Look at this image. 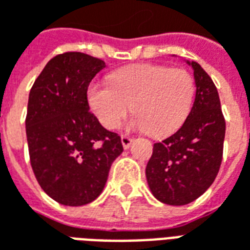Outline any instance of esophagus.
I'll use <instances>...</instances> for the list:
<instances>
[{
	"label": "esophagus",
	"mask_w": 250,
	"mask_h": 250,
	"mask_svg": "<svg viewBox=\"0 0 250 250\" xmlns=\"http://www.w3.org/2000/svg\"><path fill=\"white\" fill-rule=\"evenodd\" d=\"M122 145H123V147L125 148H128V147L131 146V143H132V138H130V136L127 135H122Z\"/></svg>",
	"instance_id": "obj_1"
}]
</instances>
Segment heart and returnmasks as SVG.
<instances>
[{
	"label": "heart",
	"instance_id": "1",
	"mask_svg": "<svg viewBox=\"0 0 250 250\" xmlns=\"http://www.w3.org/2000/svg\"><path fill=\"white\" fill-rule=\"evenodd\" d=\"M109 83H92L87 92L89 107L107 130L118 128L131 108L130 128L154 138L171 135L188 119L195 98L194 77L181 68L136 64L115 71Z\"/></svg>",
	"mask_w": 250,
	"mask_h": 250
}]
</instances>
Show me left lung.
<instances>
[{"label": "left lung", "instance_id": "8db88e82", "mask_svg": "<svg viewBox=\"0 0 250 250\" xmlns=\"http://www.w3.org/2000/svg\"><path fill=\"white\" fill-rule=\"evenodd\" d=\"M188 64L197 87L193 108L175 134L154 143L146 167L154 197L174 206L193 202L214 182L225 139V118L214 83L198 62Z\"/></svg>", "mask_w": 250, "mask_h": 250}]
</instances>
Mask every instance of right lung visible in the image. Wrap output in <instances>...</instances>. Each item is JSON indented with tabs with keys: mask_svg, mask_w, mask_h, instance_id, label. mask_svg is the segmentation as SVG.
Instances as JSON below:
<instances>
[{
	"mask_svg": "<svg viewBox=\"0 0 250 250\" xmlns=\"http://www.w3.org/2000/svg\"><path fill=\"white\" fill-rule=\"evenodd\" d=\"M103 60L82 52L57 55L29 92L26 139L32 170L52 199L68 206L92 202L123 151L120 136L89 111L88 85Z\"/></svg>",
	"mask_w": 250,
	"mask_h": 250,
	"instance_id": "obj_1",
	"label": "right lung"
}]
</instances>
